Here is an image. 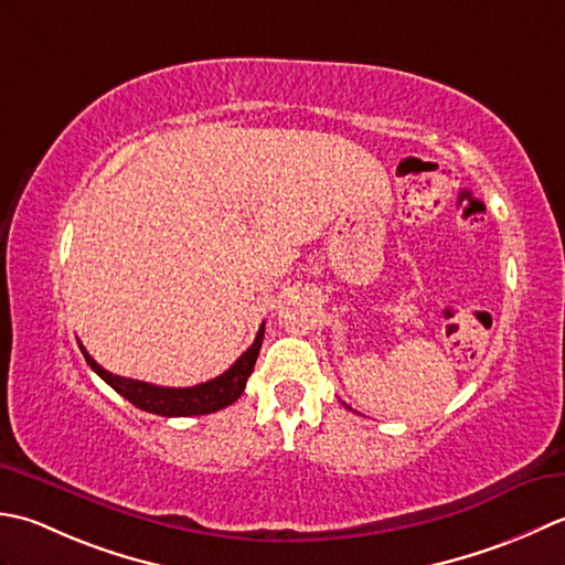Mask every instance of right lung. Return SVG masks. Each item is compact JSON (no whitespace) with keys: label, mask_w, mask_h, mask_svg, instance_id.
I'll list each match as a JSON object with an SVG mask.
<instances>
[{"label":"right lung","mask_w":565,"mask_h":565,"mask_svg":"<svg viewBox=\"0 0 565 565\" xmlns=\"http://www.w3.org/2000/svg\"><path fill=\"white\" fill-rule=\"evenodd\" d=\"M263 333H266V324H260L256 341L250 343L246 353L241 355L228 371L216 375L214 380H206V383L192 385V387H160V385L143 383V380L114 375L92 359L83 343H79V349H83V355L92 371H95L109 387L117 390L124 399H129L138 409L160 414V417H200V414H212L216 409H224L241 397V393H244L246 387V380L253 373V365H256Z\"/></svg>","instance_id":"obj_1"}]
</instances>
